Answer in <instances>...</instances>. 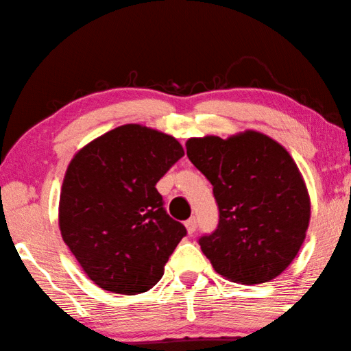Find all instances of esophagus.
Here are the masks:
<instances>
[{"mask_svg": "<svg viewBox=\"0 0 351 351\" xmlns=\"http://www.w3.org/2000/svg\"><path fill=\"white\" fill-rule=\"evenodd\" d=\"M186 228H187V232H189L190 234L195 233V232H196V218L187 219V221H186Z\"/></svg>", "mask_w": 351, "mask_h": 351, "instance_id": "34e87169", "label": "esophagus"}]
</instances>
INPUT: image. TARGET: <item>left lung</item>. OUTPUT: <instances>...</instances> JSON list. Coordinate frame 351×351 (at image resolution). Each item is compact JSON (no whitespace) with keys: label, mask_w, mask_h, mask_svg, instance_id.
Instances as JSON below:
<instances>
[{"label":"left lung","mask_w":351,"mask_h":351,"mask_svg":"<svg viewBox=\"0 0 351 351\" xmlns=\"http://www.w3.org/2000/svg\"><path fill=\"white\" fill-rule=\"evenodd\" d=\"M187 156L212 182L219 208L202 253L228 281L278 278L296 258L310 224V195L295 159L265 133L189 138Z\"/></svg>","instance_id":"1"}]
</instances>
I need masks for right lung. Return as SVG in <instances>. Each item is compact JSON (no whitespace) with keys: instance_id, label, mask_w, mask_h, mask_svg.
<instances>
[{"instance_id":"right-lung-1","label":"right lung","mask_w":351,"mask_h":351,"mask_svg":"<svg viewBox=\"0 0 351 351\" xmlns=\"http://www.w3.org/2000/svg\"><path fill=\"white\" fill-rule=\"evenodd\" d=\"M184 156L176 138L124 124L86 144L61 186L62 241L87 278L119 295L149 291L186 227L162 207L156 182Z\"/></svg>"}]
</instances>
